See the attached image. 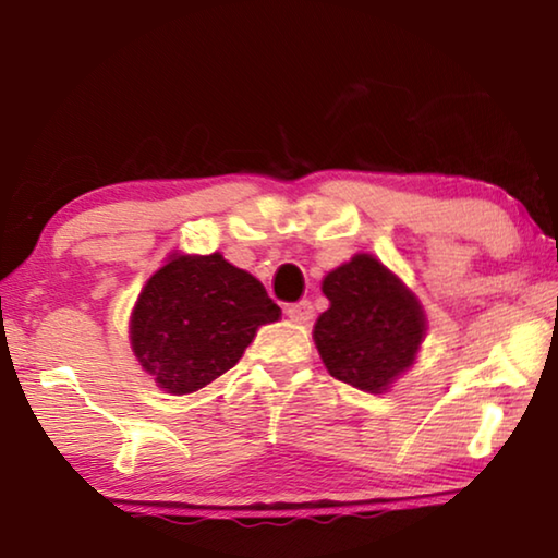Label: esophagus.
I'll return each mask as SVG.
<instances>
[{
	"label": "esophagus",
	"mask_w": 558,
	"mask_h": 558,
	"mask_svg": "<svg viewBox=\"0 0 558 558\" xmlns=\"http://www.w3.org/2000/svg\"><path fill=\"white\" fill-rule=\"evenodd\" d=\"M286 315H288V319H292V323L307 325L310 319H313V305H310V300L292 302V305L286 307Z\"/></svg>",
	"instance_id": "1"
}]
</instances>
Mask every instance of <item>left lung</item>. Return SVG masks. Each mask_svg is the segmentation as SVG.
<instances>
[{"mask_svg":"<svg viewBox=\"0 0 558 558\" xmlns=\"http://www.w3.org/2000/svg\"><path fill=\"white\" fill-rule=\"evenodd\" d=\"M329 307L315 344L337 381L381 393L413 364L426 335L423 310L401 280L372 256H354L323 280Z\"/></svg>","mask_w":558,"mask_h":558,"instance_id":"1","label":"left lung"}]
</instances>
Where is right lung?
Segmentation results:
<instances>
[{"instance_id":"1","label":"right lung","mask_w":558,"mask_h":558,"mask_svg":"<svg viewBox=\"0 0 558 558\" xmlns=\"http://www.w3.org/2000/svg\"><path fill=\"white\" fill-rule=\"evenodd\" d=\"M280 307L241 268L211 256H177L147 280L132 310L137 362L167 393H192L243 356Z\"/></svg>"}]
</instances>
